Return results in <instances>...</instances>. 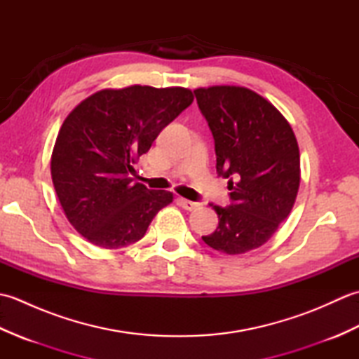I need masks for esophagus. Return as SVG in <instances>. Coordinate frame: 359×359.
I'll return each instance as SVG.
<instances>
[{
    "mask_svg": "<svg viewBox=\"0 0 359 359\" xmlns=\"http://www.w3.org/2000/svg\"><path fill=\"white\" fill-rule=\"evenodd\" d=\"M179 203H180L182 208H185V210H188V211H193V210H196V208H199V203L193 202V201H187V199H184V197H180Z\"/></svg>",
    "mask_w": 359,
    "mask_h": 359,
    "instance_id": "obj_1",
    "label": "esophagus"
}]
</instances>
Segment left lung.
<instances>
[{
  "label": "left lung",
  "instance_id": "left-lung-1",
  "mask_svg": "<svg viewBox=\"0 0 359 359\" xmlns=\"http://www.w3.org/2000/svg\"><path fill=\"white\" fill-rule=\"evenodd\" d=\"M215 137L216 170L228 179L231 203L212 205L216 231L202 236L226 255L259 248L284 222L301 180L299 148L285 117L255 90L211 86L194 90Z\"/></svg>",
  "mask_w": 359,
  "mask_h": 359
}]
</instances>
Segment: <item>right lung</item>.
Masks as SVG:
<instances>
[{
    "instance_id": "1",
    "label": "right lung",
    "mask_w": 359,
    "mask_h": 359,
    "mask_svg": "<svg viewBox=\"0 0 359 359\" xmlns=\"http://www.w3.org/2000/svg\"><path fill=\"white\" fill-rule=\"evenodd\" d=\"M185 88L103 89L63 121L50 158L53 188L83 238L102 248L140 241L172 193L134 184V163L193 103Z\"/></svg>"
}]
</instances>
